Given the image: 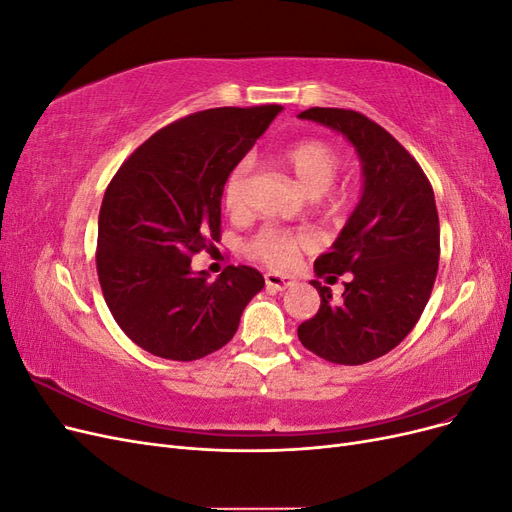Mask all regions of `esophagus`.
Instances as JSON below:
<instances>
[{"label":"esophagus","instance_id":"34e87169","mask_svg":"<svg viewBox=\"0 0 512 512\" xmlns=\"http://www.w3.org/2000/svg\"><path fill=\"white\" fill-rule=\"evenodd\" d=\"M265 282H267V288H273V290H286L294 284L292 277L288 275H280V273H267L265 275Z\"/></svg>","mask_w":512,"mask_h":512}]
</instances>
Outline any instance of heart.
I'll list each match as a JSON object with an SVG mask.
<instances>
[{"instance_id": "obj_1", "label": "heart", "mask_w": 512, "mask_h": 512, "mask_svg": "<svg viewBox=\"0 0 512 512\" xmlns=\"http://www.w3.org/2000/svg\"><path fill=\"white\" fill-rule=\"evenodd\" d=\"M280 162L299 179L301 188L312 196L314 205L324 211H337L346 205V194L333 188V181L342 168L339 151L316 138L292 143L280 156ZM252 162L241 160L230 170L224 183V207L230 215H241L245 211V188L250 177ZM309 243L307 235L299 230L282 226H262L256 235L247 241V254L265 262L275 269H286L294 258L305 250Z\"/></svg>"}]
</instances>
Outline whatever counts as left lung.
I'll use <instances>...</instances> for the list:
<instances>
[{
  "mask_svg": "<svg viewBox=\"0 0 512 512\" xmlns=\"http://www.w3.org/2000/svg\"><path fill=\"white\" fill-rule=\"evenodd\" d=\"M342 132L363 162V196L316 273L337 282L342 301L312 282L320 309L299 324L301 344L337 365H363L391 352L414 329L431 297L440 260L433 188L404 145L376 121L348 108H307L299 115Z\"/></svg>",
  "mask_w": 512,
  "mask_h": 512,
  "instance_id": "1",
  "label": "left lung"
}]
</instances>
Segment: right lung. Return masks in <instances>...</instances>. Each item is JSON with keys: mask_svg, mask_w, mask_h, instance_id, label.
Segmentation results:
<instances>
[{"mask_svg": "<svg viewBox=\"0 0 512 512\" xmlns=\"http://www.w3.org/2000/svg\"><path fill=\"white\" fill-rule=\"evenodd\" d=\"M280 113V104L222 106L177 119L134 149L108 183L98 280L136 346L168 361H196L237 333L265 277L230 265L209 282L205 271H192V256L220 241L226 177Z\"/></svg>", "mask_w": 512, "mask_h": 512, "instance_id": "right-lung-1", "label": "right lung"}]
</instances>
